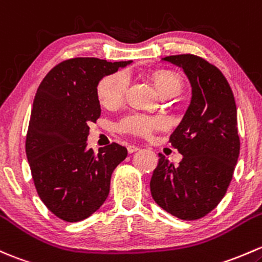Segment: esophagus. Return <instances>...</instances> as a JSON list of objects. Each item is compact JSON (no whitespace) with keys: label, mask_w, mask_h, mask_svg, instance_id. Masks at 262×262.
Wrapping results in <instances>:
<instances>
[{"label":"esophagus","mask_w":262,"mask_h":262,"mask_svg":"<svg viewBox=\"0 0 262 262\" xmlns=\"http://www.w3.org/2000/svg\"><path fill=\"white\" fill-rule=\"evenodd\" d=\"M139 149H140V148L137 147V145H128V152L130 154L137 152V150H139Z\"/></svg>","instance_id":"esophagus-1"}]
</instances>
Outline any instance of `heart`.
I'll list each match as a JSON object with an SVG mask.
<instances>
[{"label": "heart", "instance_id": "b5f03b06", "mask_svg": "<svg viewBox=\"0 0 262 262\" xmlns=\"http://www.w3.org/2000/svg\"><path fill=\"white\" fill-rule=\"evenodd\" d=\"M153 81L157 90L162 96H176L182 89V79L173 71H157L153 74ZM129 85V74L126 71H118L105 76L98 85V96L100 103L106 108L118 105L123 100ZM163 125L159 118H148L143 115H130L123 119L119 129L136 136L147 137L156 129Z\"/></svg>", "mask_w": 262, "mask_h": 262}]
</instances>
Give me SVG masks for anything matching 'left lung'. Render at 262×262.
I'll return each mask as SVG.
<instances>
[{
  "label": "left lung",
  "instance_id": "obj_1",
  "mask_svg": "<svg viewBox=\"0 0 262 262\" xmlns=\"http://www.w3.org/2000/svg\"><path fill=\"white\" fill-rule=\"evenodd\" d=\"M162 60L183 69L192 96L169 137L183 158L174 166L159 154L150 193L168 213L192 221L216 208L232 180L240 154L237 110L232 90L216 66L191 54Z\"/></svg>",
  "mask_w": 262,
  "mask_h": 262
}]
</instances>
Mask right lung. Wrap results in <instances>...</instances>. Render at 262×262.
I'll list each match as a JSON object with an SVG mask.
<instances>
[{"mask_svg": "<svg viewBox=\"0 0 262 262\" xmlns=\"http://www.w3.org/2000/svg\"><path fill=\"white\" fill-rule=\"evenodd\" d=\"M132 61L75 57L60 62L35 95L26 156L38 197L55 216L79 222L105 202L113 170L128 156L118 143L88 148L89 123L100 117L98 84Z\"/></svg>", "mask_w": 262, "mask_h": 262, "instance_id": "obj_1", "label": "right lung"}]
</instances>
